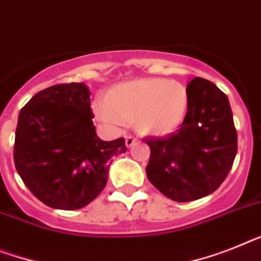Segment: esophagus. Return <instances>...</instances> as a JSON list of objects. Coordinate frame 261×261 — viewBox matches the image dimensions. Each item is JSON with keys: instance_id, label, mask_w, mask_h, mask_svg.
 <instances>
[{"instance_id": "1", "label": "esophagus", "mask_w": 261, "mask_h": 261, "mask_svg": "<svg viewBox=\"0 0 261 261\" xmlns=\"http://www.w3.org/2000/svg\"><path fill=\"white\" fill-rule=\"evenodd\" d=\"M136 143H137V139H136V137H133V136H126L125 137L126 148H130V146L135 145Z\"/></svg>"}]
</instances>
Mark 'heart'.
<instances>
[{"label": "heart", "mask_w": 261, "mask_h": 261, "mask_svg": "<svg viewBox=\"0 0 261 261\" xmlns=\"http://www.w3.org/2000/svg\"><path fill=\"white\" fill-rule=\"evenodd\" d=\"M189 96L182 84L165 79H141L116 85L97 101L94 112L101 121L121 126L133 121L140 133L165 136L184 121Z\"/></svg>", "instance_id": "heart-1"}]
</instances>
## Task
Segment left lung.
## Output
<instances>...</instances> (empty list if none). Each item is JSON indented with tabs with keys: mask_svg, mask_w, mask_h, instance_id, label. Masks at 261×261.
<instances>
[{
	"mask_svg": "<svg viewBox=\"0 0 261 261\" xmlns=\"http://www.w3.org/2000/svg\"><path fill=\"white\" fill-rule=\"evenodd\" d=\"M187 90L188 111L177 132L144 139L150 148L146 176L163 195L178 203L215 192L238 152L228 97L201 77L193 79Z\"/></svg>",
	"mask_w": 261,
	"mask_h": 261,
	"instance_id": "8db88e82",
	"label": "left lung"
}]
</instances>
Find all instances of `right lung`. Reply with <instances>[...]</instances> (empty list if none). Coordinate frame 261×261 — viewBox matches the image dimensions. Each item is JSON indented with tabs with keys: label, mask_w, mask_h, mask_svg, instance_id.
<instances>
[{
	"label": "right lung",
	"mask_w": 261,
	"mask_h": 261,
	"mask_svg": "<svg viewBox=\"0 0 261 261\" xmlns=\"http://www.w3.org/2000/svg\"><path fill=\"white\" fill-rule=\"evenodd\" d=\"M92 118L89 88L83 83L41 90L19 112L14 164L45 205H88L107 185L112 157L126 152L124 139H98Z\"/></svg>",
	"instance_id": "1"
}]
</instances>
